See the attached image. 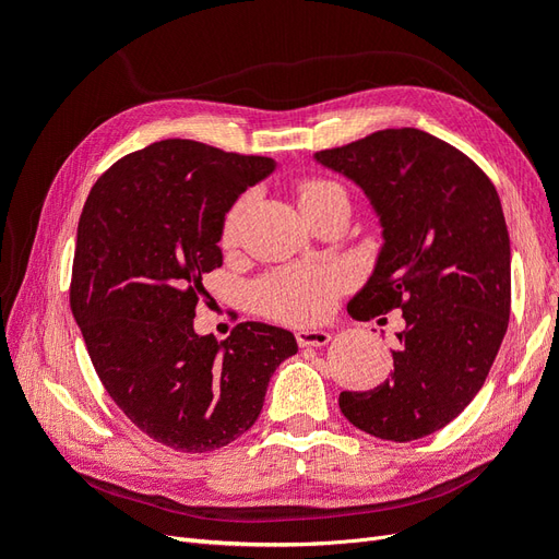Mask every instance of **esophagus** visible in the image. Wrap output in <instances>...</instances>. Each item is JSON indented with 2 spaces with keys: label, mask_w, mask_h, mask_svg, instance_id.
Wrapping results in <instances>:
<instances>
[{
  "label": "esophagus",
  "mask_w": 559,
  "mask_h": 559,
  "mask_svg": "<svg viewBox=\"0 0 559 559\" xmlns=\"http://www.w3.org/2000/svg\"><path fill=\"white\" fill-rule=\"evenodd\" d=\"M296 341L300 347H324L331 341V333L319 329H300L296 331Z\"/></svg>",
  "instance_id": "obj_1"
}]
</instances>
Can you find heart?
Instances as JSON below:
<instances>
[{
	"mask_svg": "<svg viewBox=\"0 0 559 559\" xmlns=\"http://www.w3.org/2000/svg\"><path fill=\"white\" fill-rule=\"evenodd\" d=\"M298 202L302 212H310L333 198H347L343 186H337L326 179H302L296 186ZM247 207V198H240L228 210L224 218L222 242L228 247L238 240V230L242 214ZM345 275L337 267L329 265H294L284 267L280 273L265 277L257 289H253V300L257 308L280 321H292V324H314L324 319L337 296L345 289Z\"/></svg>",
	"mask_w": 559,
	"mask_h": 559,
	"instance_id": "b5f03b06",
	"label": "heart"
}]
</instances>
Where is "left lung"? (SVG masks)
<instances>
[{
    "instance_id": "left-lung-1",
    "label": "left lung",
    "mask_w": 559,
    "mask_h": 559,
    "mask_svg": "<svg viewBox=\"0 0 559 559\" xmlns=\"http://www.w3.org/2000/svg\"><path fill=\"white\" fill-rule=\"evenodd\" d=\"M314 160L366 193L382 247L349 302L368 321L396 308L405 329L394 373L343 392L354 427L408 443L460 415L480 392L511 317V240L492 181L462 151L417 128L378 130Z\"/></svg>"
}]
</instances>
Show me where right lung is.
Instances as JSON below:
<instances>
[{"label":"right lung","instance_id":"right-lung-1","mask_svg":"<svg viewBox=\"0 0 559 559\" xmlns=\"http://www.w3.org/2000/svg\"><path fill=\"white\" fill-rule=\"evenodd\" d=\"M263 156L163 140L114 163L83 205L72 314L114 403L181 452H210L259 419L267 382L298 352L292 331L245 321L198 335L202 275L224 263V218L275 173Z\"/></svg>","mask_w":559,"mask_h":559}]
</instances>
